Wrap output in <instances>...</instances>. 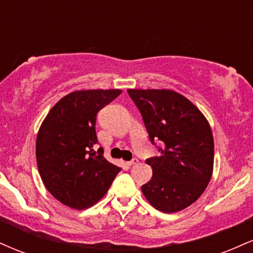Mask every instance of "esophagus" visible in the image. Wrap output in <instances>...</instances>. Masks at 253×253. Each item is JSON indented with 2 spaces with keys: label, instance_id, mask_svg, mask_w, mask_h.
<instances>
[{
  "label": "esophagus",
  "instance_id": "obj_1",
  "mask_svg": "<svg viewBox=\"0 0 253 253\" xmlns=\"http://www.w3.org/2000/svg\"><path fill=\"white\" fill-rule=\"evenodd\" d=\"M136 164H138V159L136 158H133L132 161L127 162V165H128V167H133V165H136Z\"/></svg>",
  "mask_w": 253,
  "mask_h": 253
}]
</instances>
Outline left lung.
Returning a JSON list of instances; mask_svg holds the SVG:
<instances>
[{
  "label": "left lung",
  "instance_id": "1",
  "mask_svg": "<svg viewBox=\"0 0 253 253\" xmlns=\"http://www.w3.org/2000/svg\"><path fill=\"white\" fill-rule=\"evenodd\" d=\"M151 143L161 155L147 159L152 178L141 191L156 210L176 213L202 195L211 178L214 139L207 119L193 102L170 89H128Z\"/></svg>",
  "mask_w": 253,
  "mask_h": 253
}]
</instances>
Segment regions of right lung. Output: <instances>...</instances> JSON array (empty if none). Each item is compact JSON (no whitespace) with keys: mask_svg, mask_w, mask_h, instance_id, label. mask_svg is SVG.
Instances as JSON below:
<instances>
[{"mask_svg":"<svg viewBox=\"0 0 253 253\" xmlns=\"http://www.w3.org/2000/svg\"><path fill=\"white\" fill-rule=\"evenodd\" d=\"M120 89L77 90L60 98L37 135L38 170L51 195L74 210L100 201L121 168L109 163L97 144L96 114Z\"/></svg>","mask_w":253,"mask_h":253,"instance_id":"1","label":"right lung"}]
</instances>
